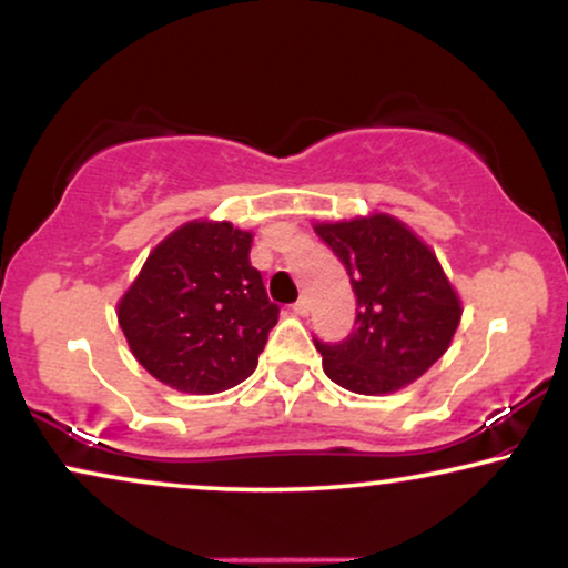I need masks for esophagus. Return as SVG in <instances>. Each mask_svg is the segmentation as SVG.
I'll return each mask as SVG.
<instances>
[{
  "mask_svg": "<svg viewBox=\"0 0 568 568\" xmlns=\"http://www.w3.org/2000/svg\"><path fill=\"white\" fill-rule=\"evenodd\" d=\"M292 310H294V315L305 317V315L310 313V302H307L305 297H302V300H297V302H294V305H292Z\"/></svg>",
  "mask_w": 568,
  "mask_h": 568,
  "instance_id": "34e87169",
  "label": "esophagus"
}]
</instances>
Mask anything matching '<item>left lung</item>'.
Instances as JSON below:
<instances>
[{"mask_svg":"<svg viewBox=\"0 0 568 568\" xmlns=\"http://www.w3.org/2000/svg\"><path fill=\"white\" fill-rule=\"evenodd\" d=\"M313 227L346 266L356 294L348 338L333 346L315 341L323 372L359 395H390L416 383L453 344L463 317L437 253L383 212Z\"/></svg>","mask_w":568,"mask_h":568,"instance_id":"left-lung-1","label":"left lung"}]
</instances>
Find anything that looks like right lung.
<instances>
[{"label": "right lung", "mask_w": 568, "mask_h": 568, "mask_svg": "<svg viewBox=\"0 0 568 568\" xmlns=\"http://www.w3.org/2000/svg\"><path fill=\"white\" fill-rule=\"evenodd\" d=\"M253 232L193 220L146 255L115 307L136 362L191 395L230 390L253 375L278 307L251 266Z\"/></svg>", "instance_id": "right-lung-1"}]
</instances>
